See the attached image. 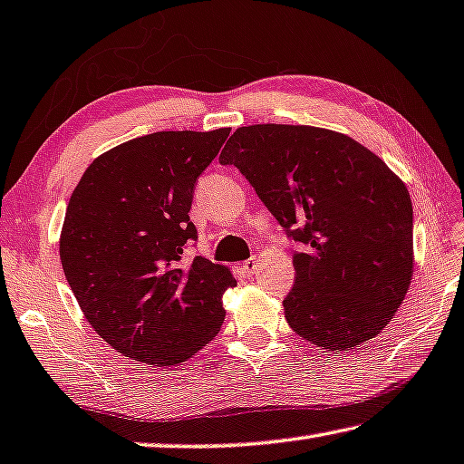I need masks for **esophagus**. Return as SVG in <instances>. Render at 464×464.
Wrapping results in <instances>:
<instances>
[{
	"instance_id": "34e87169",
	"label": "esophagus",
	"mask_w": 464,
	"mask_h": 464,
	"mask_svg": "<svg viewBox=\"0 0 464 464\" xmlns=\"http://www.w3.org/2000/svg\"><path fill=\"white\" fill-rule=\"evenodd\" d=\"M242 269H245L248 276H253L256 269H259V259H256V256H251V259H246L245 263H242Z\"/></svg>"
}]
</instances>
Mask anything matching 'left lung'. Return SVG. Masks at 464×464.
I'll use <instances>...</instances> for the list:
<instances>
[{"instance_id": "obj_1", "label": "left lung", "mask_w": 464, "mask_h": 464, "mask_svg": "<svg viewBox=\"0 0 464 464\" xmlns=\"http://www.w3.org/2000/svg\"><path fill=\"white\" fill-rule=\"evenodd\" d=\"M219 163H234L304 245L282 303L292 332L330 353L375 338L415 272L402 178L348 134L304 124L240 126Z\"/></svg>"}]
</instances>
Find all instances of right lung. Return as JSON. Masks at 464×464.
Masks as SVG:
<instances>
[{
  "label": "right lung",
  "mask_w": 464,
  "mask_h": 464,
  "mask_svg": "<svg viewBox=\"0 0 464 464\" xmlns=\"http://www.w3.org/2000/svg\"><path fill=\"white\" fill-rule=\"evenodd\" d=\"M230 128L163 130L126 140L84 169L60 232V259L82 315L128 359L188 361L218 336L230 267L195 256L188 211L203 169Z\"/></svg>",
  "instance_id": "1"
}]
</instances>
